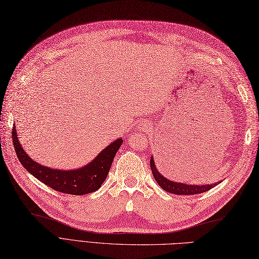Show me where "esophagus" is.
<instances>
[{
	"label": "esophagus",
	"mask_w": 259,
	"mask_h": 259,
	"mask_svg": "<svg viewBox=\"0 0 259 259\" xmlns=\"http://www.w3.org/2000/svg\"><path fill=\"white\" fill-rule=\"evenodd\" d=\"M137 128L140 132H144V133H148V131L150 130V123L148 121H142L137 124Z\"/></svg>",
	"instance_id": "34e87169"
}]
</instances>
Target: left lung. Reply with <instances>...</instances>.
<instances>
[{
  "instance_id": "8db88e82",
  "label": "left lung",
  "mask_w": 259,
  "mask_h": 259,
  "mask_svg": "<svg viewBox=\"0 0 259 259\" xmlns=\"http://www.w3.org/2000/svg\"><path fill=\"white\" fill-rule=\"evenodd\" d=\"M150 167L152 170L153 177L155 179V182L159 184V186L162 188L163 190H165L169 193L173 194H179V195H191V194H198L202 192H206L211 188H214L216 185L221 184V182L215 183V184H204V185H189V184H184V183H177L174 182V180L168 179L166 177H164L160 171L156 168L155 162L153 156H151L150 159Z\"/></svg>"
}]
</instances>
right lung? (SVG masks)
Listing matches in <instances>:
<instances>
[{
	"label": "right lung",
	"mask_w": 259,
	"mask_h": 259,
	"mask_svg": "<svg viewBox=\"0 0 259 259\" xmlns=\"http://www.w3.org/2000/svg\"><path fill=\"white\" fill-rule=\"evenodd\" d=\"M12 136L18 159L31 175L54 190L73 195L92 193L99 189L110 170L115 153L123 144V139L117 138L86 165L75 169H58L44 166L31 159L21 147L15 126Z\"/></svg>",
	"instance_id": "right-lung-1"
}]
</instances>
